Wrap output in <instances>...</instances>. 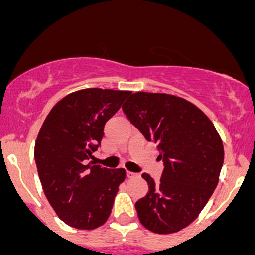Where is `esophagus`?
Returning <instances> with one entry per match:
<instances>
[{
	"label": "esophagus",
	"instance_id": "1",
	"mask_svg": "<svg viewBox=\"0 0 255 255\" xmlns=\"http://www.w3.org/2000/svg\"><path fill=\"white\" fill-rule=\"evenodd\" d=\"M127 176L129 177V179H132V177L138 176V174L137 173H132V171H127Z\"/></svg>",
	"mask_w": 255,
	"mask_h": 255
}]
</instances>
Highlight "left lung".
I'll return each instance as SVG.
<instances>
[{"label": "left lung", "instance_id": "left-lung-1", "mask_svg": "<svg viewBox=\"0 0 255 255\" xmlns=\"http://www.w3.org/2000/svg\"><path fill=\"white\" fill-rule=\"evenodd\" d=\"M122 109L145 139L158 145L164 161L159 182L142 175L149 191L135 202L138 218L154 233L179 232L196 220L217 186L222 139L210 118L182 97L135 92Z\"/></svg>", "mask_w": 255, "mask_h": 255}]
</instances>
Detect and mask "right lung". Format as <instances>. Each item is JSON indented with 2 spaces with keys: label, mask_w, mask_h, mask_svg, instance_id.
<instances>
[{
  "label": "right lung",
  "mask_w": 255,
  "mask_h": 255,
  "mask_svg": "<svg viewBox=\"0 0 255 255\" xmlns=\"http://www.w3.org/2000/svg\"><path fill=\"white\" fill-rule=\"evenodd\" d=\"M129 94L97 87L71 92L50 110L38 133V175L50 206L70 227L95 230L111 215L126 170L86 160L101 144L105 123Z\"/></svg>",
  "instance_id": "1"
}]
</instances>
